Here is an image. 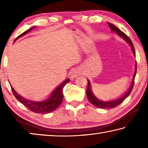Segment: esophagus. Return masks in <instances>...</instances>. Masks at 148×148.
Here are the masks:
<instances>
[{
  "instance_id": "34e87169",
  "label": "esophagus",
  "mask_w": 148,
  "mask_h": 148,
  "mask_svg": "<svg viewBox=\"0 0 148 148\" xmlns=\"http://www.w3.org/2000/svg\"><path fill=\"white\" fill-rule=\"evenodd\" d=\"M80 74V72L79 71V70H77V69L72 70L71 72V77L72 78H75L77 76H79Z\"/></svg>"
}]
</instances>
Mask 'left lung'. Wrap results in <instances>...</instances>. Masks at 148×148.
I'll use <instances>...</instances> for the list:
<instances>
[{
    "label": "left lung",
    "instance_id": "obj_1",
    "mask_svg": "<svg viewBox=\"0 0 148 148\" xmlns=\"http://www.w3.org/2000/svg\"><path fill=\"white\" fill-rule=\"evenodd\" d=\"M108 24L109 27L111 29L112 31L116 32L120 37H121V38H123L126 41L127 43L130 45V46H131V48H132V52H133V53L135 56L134 47L133 44H132V41L131 40V39H130L129 37L124 33L123 32H122L121 30H119V29L117 28L116 26H115L114 25H113L112 23H108ZM136 64H137L136 63V65H135L136 69H135L133 79H132V84H131V87H130V88L129 89L128 91L126 92V93L123 95L121 97H120L119 99H117L116 100H114V101L105 102V101H100V100H99L95 96L93 93H92V92L91 91V84H90V82H89V80H87V82H88V85H87L86 95H87V99H88L89 101L93 105H95V106L100 108H115L117 106H118L119 104H121V102L123 101L124 100L126 99L130 94H131L132 89V88H133L134 84V78H135V76H136Z\"/></svg>",
    "mask_w": 148,
    "mask_h": 148
}]
</instances>
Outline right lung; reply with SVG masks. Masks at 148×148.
<instances>
[{
    "label": "right lung",
    "mask_w": 148,
    "mask_h": 148,
    "mask_svg": "<svg viewBox=\"0 0 148 148\" xmlns=\"http://www.w3.org/2000/svg\"><path fill=\"white\" fill-rule=\"evenodd\" d=\"M33 28H34V27L29 29L25 32H24L23 33L20 34L18 36V38L23 36V35L28 33V32L31 31L32 29ZM69 82L70 79H66L65 81L62 82L59 86L57 87V88L54 90V91L52 92L48 99L41 102H35L30 101V100H27L23 98V97H21L19 95L17 94L12 86L11 88L15 97H16L21 103L23 104L24 106H25L27 108L31 110L32 112H34V113L47 114L54 111V110L62 103V99H63L62 89H63L65 84H67Z\"/></svg>",
    "instance_id": "1"
}]
</instances>
